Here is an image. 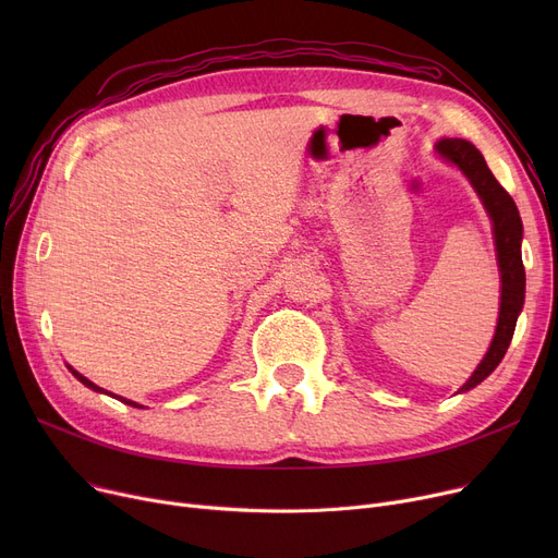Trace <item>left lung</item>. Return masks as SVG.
<instances>
[{"label": "left lung", "instance_id": "1", "mask_svg": "<svg viewBox=\"0 0 558 558\" xmlns=\"http://www.w3.org/2000/svg\"><path fill=\"white\" fill-rule=\"evenodd\" d=\"M436 151L448 162H454L468 175V181H471V185L480 194L484 208L488 210V217L493 221L497 262H500V274H502V303H500V318H497L495 337L490 341L486 357L482 360L473 377L459 389V391H468L477 387L480 383H484V379L497 368V364L502 362L507 348L513 339L515 320L524 303V267H522V253H520L522 221L513 198L500 183H497L484 156L471 142L459 140V137L441 140L436 144Z\"/></svg>", "mask_w": 558, "mask_h": 558}]
</instances>
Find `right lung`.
<instances>
[{"instance_id": "right-lung-1", "label": "right lung", "mask_w": 558, "mask_h": 558, "mask_svg": "<svg viewBox=\"0 0 558 558\" xmlns=\"http://www.w3.org/2000/svg\"><path fill=\"white\" fill-rule=\"evenodd\" d=\"M68 368H70V371H72V375H74V377H76V379H78V383H83V385H85V387H87V389H93V391H101V393H108V391H104V389H101V387H97V385H95V383H90V379H87V377H83V375H81V373H76V371H74V368H72V366H68ZM112 398H117V396H112ZM120 400H122V402H126V404H133V407H140V404H135V402H133V400H126V398H120Z\"/></svg>"}]
</instances>
